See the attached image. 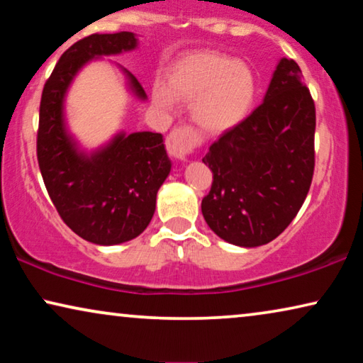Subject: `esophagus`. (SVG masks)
<instances>
[{"instance_id": "esophagus-1", "label": "esophagus", "mask_w": 363, "mask_h": 363, "mask_svg": "<svg viewBox=\"0 0 363 363\" xmlns=\"http://www.w3.org/2000/svg\"><path fill=\"white\" fill-rule=\"evenodd\" d=\"M195 145V135L190 128H175L167 138V150L178 162H185Z\"/></svg>"}]
</instances>
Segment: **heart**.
<instances>
[{"mask_svg": "<svg viewBox=\"0 0 363 363\" xmlns=\"http://www.w3.org/2000/svg\"><path fill=\"white\" fill-rule=\"evenodd\" d=\"M257 92L251 66L218 51H198L168 69L165 84L153 86V101L172 107L175 99L191 101V118L203 132L221 135L250 116Z\"/></svg>", "mask_w": 363, "mask_h": 363, "instance_id": "1", "label": "heart"}]
</instances>
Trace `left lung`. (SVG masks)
Here are the masks:
<instances>
[{"mask_svg":"<svg viewBox=\"0 0 363 363\" xmlns=\"http://www.w3.org/2000/svg\"><path fill=\"white\" fill-rule=\"evenodd\" d=\"M315 107L301 67L282 57L264 102L210 147L201 201L211 231L235 246L267 245L294 220L314 175Z\"/></svg>","mask_w":363,"mask_h":363,"instance_id":"1","label":"left lung"}]
</instances>
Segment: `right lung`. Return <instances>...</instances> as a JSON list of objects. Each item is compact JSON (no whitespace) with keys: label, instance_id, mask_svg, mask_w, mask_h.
I'll use <instances>...</instances> for the list:
<instances>
[{"label":"right lung","instance_id":"obj_1","mask_svg":"<svg viewBox=\"0 0 363 363\" xmlns=\"http://www.w3.org/2000/svg\"><path fill=\"white\" fill-rule=\"evenodd\" d=\"M137 48V34L127 31L84 38L62 54L43 89L39 170L62 221L94 245H121L143 233L155 213L157 193L172 170L162 133L122 130L104 145L86 150L67 127L66 97L84 66ZM118 69L132 96L145 102L140 82L127 69Z\"/></svg>","mask_w":363,"mask_h":363}]
</instances>
